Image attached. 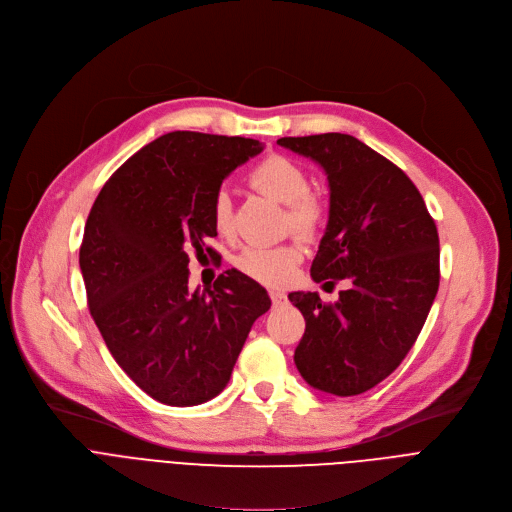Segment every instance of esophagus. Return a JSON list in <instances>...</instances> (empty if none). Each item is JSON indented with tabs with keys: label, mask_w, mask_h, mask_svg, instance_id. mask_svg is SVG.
<instances>
[{
	"label": "esophagus",
	"mask_w": 512,
	"mask_h": 512,
	"mask_svg": "<svg viewBox=\"0 0 512 512\" xmlns=\"http://www.w3.org/2000/svg\"><path fill=\"white\" fill-rule=\"evenodd\" d=\"M270 299H272V305H274V307H279V305L287 303V295H285L283 291H277V289L270 291Z\"/></svg>",
	"instance_id": "1"
}]
</instances>
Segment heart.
Returning a JSON list of instances; mask_svg holds the SVG:
<instances>
[{"label":"heart","instance_id":"heart-1","mask_svg":"<svg viewBox=\"0 0 512 512\" xmlns=\"http://www.w3.org/2000/svg\"><path fill=\"white\" fill-rule=\"evenodd\" d=\"M248 180L270 199L287 205V225L301 238H313L322 231L326 223V205L316 194L309 192V176L297 162L285 155H268L250 170ZM211 219L219 233H231L233 205L225 188L217 190L213 196ZM299 260L301 252L295 244L248 246L235 258V266L246 277L262 285L283 287L293 279Z\"/></svg>","mask_w":512,"mask_h":512}]
</instances>
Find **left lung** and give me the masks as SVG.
I'll return each instance as SVG.
<instances>
[{
    "label": "left lung",
    "mask_w": 512,
    "mask_h": 512,
    "mask_svg": "<svg viewBox=\"0 0 512 512\" xmlns=\"http://www.w3.org/2000/svg\"><path fill=\"white\" fill-rule=\"evenodd\" d=\"M277 143L328 176L330 215L311 279L348 283L336 303L289 293L305 318L295 365L313 389L359 396L400 367L426 322L441 279L437 225L414 182L357 137Z\"/></svg>",
    "instance_id": "obj_1"
}]
</instances>
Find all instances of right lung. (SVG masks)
Here are the masks:
<instances>
[{
	"instance_id": "add662e5",
	"label": "right lung",
	"mask_w": 512,
	"mask_h": 512,
	"mask_svg": "<svg viewBox=\"0 0 512 512\" xmlns=\"http://www.w3.org/2000/svg\"><path fill=\"white\" fill-rule=\"evenodd\" d=\"M262 147L244 137L162 135L110 176L88 215L80 268L90 313L114 361L157 402L215 398L270 309L266 289L235 268L213 289H188V252L217 254L207 246L217 235L215 192Z\"/></svg>"
}]
</instances>
